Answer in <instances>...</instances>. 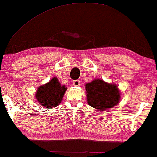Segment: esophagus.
<instances>
[{
    "label": "esophagus",
    "mask_w": 157,
    "mask_h": 157,
    "mask_svg": "<svg viewBox=\"0 0 157 157\" xmlns=\"http://www.w3.org/2000/svg\"><path fill=\"white\" fill-rule=\"evenodd\" d=\"M73 85L75 86H80V81L79 80H75L73 81Z\"/></svg>",
    "instance_id": "34e87169"
}]
</instances>
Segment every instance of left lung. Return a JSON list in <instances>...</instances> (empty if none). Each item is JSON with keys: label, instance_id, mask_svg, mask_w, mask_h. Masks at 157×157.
<instances>
[{"label": "left lung", "instance_id": "1", "mask_svg": "<svg viewBox=\"0 0 157 157\" xmlns=\"http://www.w3.org/2000/svg\"><path fill=\"white\" fill-rule=\"evenodd\" d=\"M87 102L98 110H106L117 105L120 100V91L117 86L101 79H94L86 84Z\"/></svg>", "mask_w": 157, "mask_h": 157}]
</instances>
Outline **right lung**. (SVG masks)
<instances>
[{
	"mask_svg": "<svg viewBox=\"0 0 157 157\" xmlns=\"http://www.w3.org/2000/svg\"><path fill=\"white\" fill-rule=\"evenodd\" d=\"M67 88L61 86L59 79L54 77L48 83L38 88L36 98L41 106L52 109L61 104Z\"/></svg>",
	"mask_w": 157,
	"mask_h": 157,
	"instance_id": "add662e5",
	"label": "right lung"
}]
</instances>
